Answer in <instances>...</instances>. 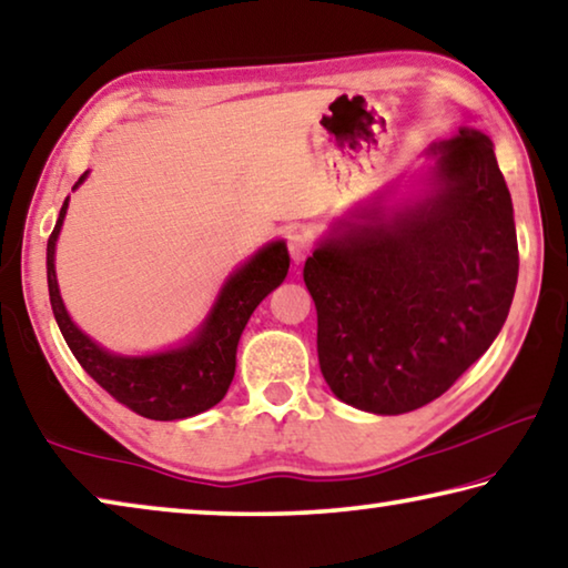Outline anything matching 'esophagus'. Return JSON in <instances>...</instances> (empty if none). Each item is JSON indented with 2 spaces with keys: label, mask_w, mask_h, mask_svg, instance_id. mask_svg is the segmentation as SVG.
Masks as SVG:
<instances>
[{
  "label": "esophagus",
  "mask_w": 568,
  "mask_h": 568,
  "mask_svg": "<svg viewBox=\"0 0 568 568\" xmlns=\"http://www.w3.org/2000/svg\"><path fill=\"white\" fill-rule=\"evenodd\" d=\"M285 240H287V252H291L293 263H303L305 255H308V237H305L298 227H291L287 230Z\"/></svg>",
  "instance_id": "34e87169"
}]
</instances>
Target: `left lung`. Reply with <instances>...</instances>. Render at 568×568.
I'll return each instance as SVG.
<instances>
[{
	"mask_svg": "<svg viewBox=\"0 0 568 568\" xmlns=\"http://www.w3.org/2000/svg\"><path fill=\"white\" fill-rule=\"evenodd\" d=\"M432 151L427 196L341 222L303 267L323 379L364 412L404 414L445 394L490 348L516 293V222L493 141L460 129Z\"/></svg>",
	"mask_w": 568,
	"mask_h": 568,
	"instance_id": "obj_1",
	"label": "left lung"
}]
</instances>
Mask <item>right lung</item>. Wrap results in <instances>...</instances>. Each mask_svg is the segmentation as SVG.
Segmentation results:
<instances>
[{"label": "right lung", "instance_id": "right-lung-1", "mask_svg": "<svg viewBox=\"0 0 568 568\" xmlns=\"http://www.w3.org/2000/svg\"><path fill=\"white\" fill-rule=\"evenodd\" d=\"M88 171L78 179L83 184ZM75 184V186H78ZM68 212V200L62 202L55 230L48 240V287L50 305L55 313L62 338L73 351L78 364L111 394L123 407L146 419L171 422L194 417L224 399L232 376H235V356L242 331H245L252 311L267 293H273L285 281L291 257L285 242H270L257 255H252L237 273L230 275L220 291L210 316L189 344L164 351L154 356H115L108 354L95 341H90L73 321L60 298L55 275V242L62 220Z\"/></svg>", "mask_w": 568, "mask_h": 568}]
</instances>
